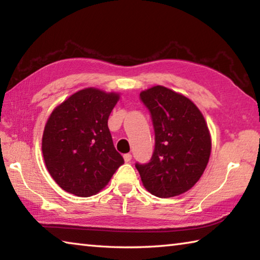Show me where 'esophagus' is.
<instances>
[{
	"label": "esophagus",
	"instance_id": "34e87169",
	"mask_svg": "<svg viewBox=\"0 0 260 260\" xmlns=\"http://www.w3.org/2000/svg\"><path fill=\"white\" fill-rule=\"evenodd\" d=\"M124 159H125L126 162H129L132 160V155H131V153H125Z\"/></svg>",
	"mask_w": 260,
	"mask_h": 260
}]
</instances>
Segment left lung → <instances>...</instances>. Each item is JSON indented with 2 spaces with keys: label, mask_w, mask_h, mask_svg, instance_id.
<instances>
[{
  "label": "left lung",
  "mask_w": 260,
  "mask_h": 260,
  "mask_svg": "<svg viewBox=\"0 0 260 260\" xmlns=\"http://www.w3.org/2000/svg\"><path fill=\"white\" fill-rule=\"evenodd\" d=\"M140 100L155 131L150 160L135 164L143 186L160 199L186 192L202 177L211 153L203 114L190 100L162 86L142 91Z\"/></svg>",
  "instance_id": "1"
}]
</instances>
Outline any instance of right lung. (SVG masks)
<instances>
[{"instance_id":"add662e5","label":"right lung","mask_w":260,"mask_h":260,"mask_svg":"<svg viewBox=\"0 0 260 260\" xmlns=\"http://www.w3.org/2000/svg\"><path fill=\"white\" fill-rule=\"evenodd\" d=\"M119 95L87 88L64 101L48 119L42 153L52 179L65 191L95 195L124 164L108 119Z\"/></svg>"}]
</instances>
